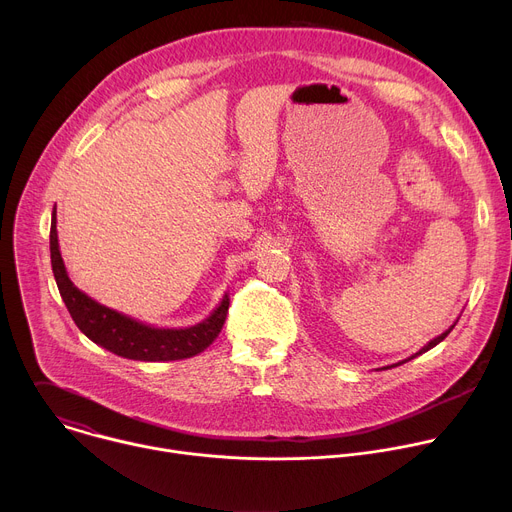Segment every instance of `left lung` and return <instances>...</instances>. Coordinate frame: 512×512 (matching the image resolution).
Returning a JSON list of instances; mask_svg holds the SVG:
<instances>
[{
  "label": "left lung",
  "mask_w": 512,
  "mask_h": 512,
  "mask_svg": "<svg viewBox=\"0 0 512 512\" xmlns=\"http://www.w3.org/2000/svg\"><path fill=\"white\" fill-rule=\"evenodd\" d=\"M456 322H458V320H456ZM456 322H454V324H452V326H450V328H448V330H446V332H442V334H440V336H435V338H433V340H429V342H427V344H425V346H423V348H421V350H419V352H415V354H413V356H409V358H405V360H401V362H397V364H393V367H399V364H403V362H407V360H411V358H415V356H419V354H423V352H427V350H431V348H433V346H437V344H440V342H442V340H444V338H446V336H448V334H450V332H452V330H454V326H456ZM383 369H391V367H383Z\"/></svg>",
  "instance_id": "obj_1"
}]
</instances>
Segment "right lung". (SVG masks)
<instances>
[{
	"label": "right lung",
	"instance_id": "add662e5",
	"mask_svg": "<svg viewBox=\"0 0 512 512\" xmlns=\"http://www.w3.org/2000/svg\"><path fill=\"white\" fill-rule=\"evenodd\" d=\"M50 261L62 302L72 320L79 326V330L89 340L117 356L143 362H168L190 358L200 354L214 342V338L221 334L223 324L227 320L231 304L229 294L223 296L221 304L212 310L208 318L188 328H158L152 324H143L135 318H129L117 310H111L95 302L85 294V291H81L72 283L66 273L58 247L56 210H52L50 223Z\"/></svg>",
	"mask_w": 512,
	"mask_h": 512
}]
</instances>
